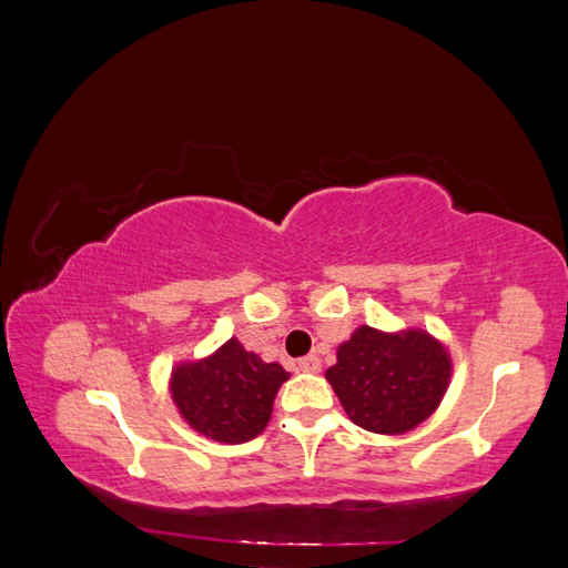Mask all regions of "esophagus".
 Wrapping results in <instances>:
<instances>
[{
  "label": "esophagus",
  "mask_w": 568,
  "mask_h": 568,
  "mask_svg": "<svg viewBox=\"0 0 568 568\" xmlns=\"http://www.w3.org/2000/svg\"><path fill=\"white\" fill-rule=\"evenodd\" d=\"M300 372H307V374H317L322 369V362L320 357H315V354H307V357H303L297 362Z\"/></svg>",
  "instance_id": "1"
}]
</instances>
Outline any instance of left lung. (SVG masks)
Here are the masks:
<instances>
[{"label": "left lung", "mask_w": 568, "mask_h": 568, "mask_svg": "<svg viewBox=\"0 0 568 568\" xmlns=\"http://www.w3.org/2000/svg\"><path fill=\"white\" fill-rule=\"evenodd\" d=\"M450 379V357L428 332L386 335L359 327L339 344L337 364L327 369L347 416L372 433H406L436 410Z\"/></svg>", "instance_id": "8db88e82"}]
</instances>
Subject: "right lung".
I'll use <instances>...</instances> for the list:
<instances>
[{"mask_svg": "<svg viewBox=\"0 0 568 568\" xmlns=\"http://www.w3.org/2000/svg\"><path fill=\"white\" fill-rule=\"evenodd\" d=\"M285 379L281 364H265L239 339H229L211 357L176 366L172 396L194 430L219 443H246L268 426Z\"/></svg>", "mask_w": 568, "mask_h": 568, "instance_id": "1", "label": "right lung"}]
</instances>
